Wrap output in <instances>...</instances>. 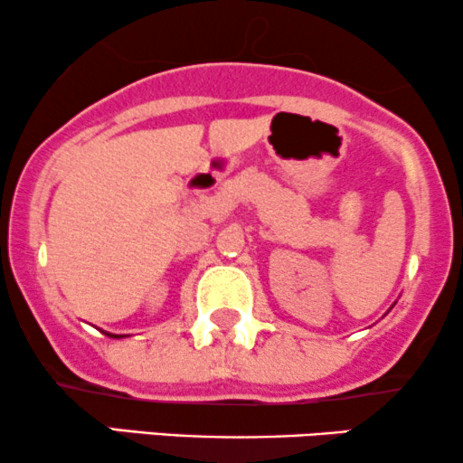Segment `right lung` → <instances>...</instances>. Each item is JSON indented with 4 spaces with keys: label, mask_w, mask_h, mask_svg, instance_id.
I'll return each mask as SVG.
<instances>
[{
    "label": "right lung",
    "mask_w": 463,
    "mask_h": 463,
    "mask_svg": "<svg viewBox=\"0 0 463 463\" xmlns=\"http://www.w3.org/2000/svg\"><path fill=\"white\" fill-rule=\"evenodd\" d=\"M109 335V337H115V339H119V337H124V335H115V333H106Z\"/></svg>",
    "instance_id": "right-lung-1"
}]
</instances>
